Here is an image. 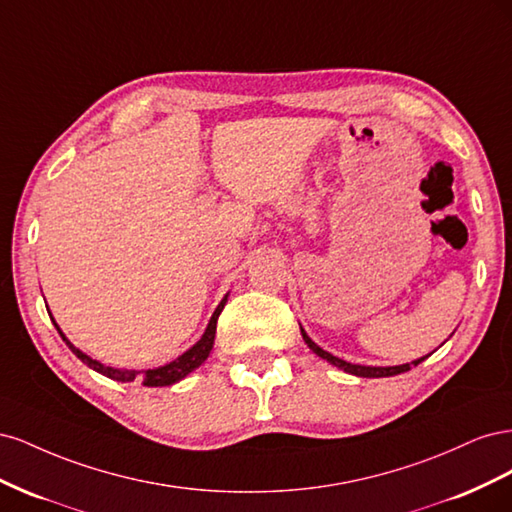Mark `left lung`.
Instances as JSON below:
<instances>
[{"label": "left lung", "mask_w": 512, "mask_h": 512, "mask_svg": "<svg viewBox=\"0 0 512 512\" xmlns=\"http://www.w3.org/2000/svg\"><path fill=\"white\" fill-rule=\"evenodd\" d=\"M301 335H303V339H305V344L309 346V350L312 352H316L320 359H324V361H329L331 365H335V367H339V369H344V371H348V374H352V376H361V378H389V376H397V374H404V371H410L412 369V365L416 367L418 363H423L427 356H421V359H416V361H412V363H406V365H395V367H367V365H354V363H348V361H344V359H337V356H333L331 352H327V350H322L318 344H314L312 339H309V335L301 329Z\"/></svg>", "instance_id": "left-lung-1"}]
</instances>
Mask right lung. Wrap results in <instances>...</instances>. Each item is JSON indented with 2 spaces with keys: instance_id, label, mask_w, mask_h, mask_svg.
Listing matches in <instances>:
<instances>
[{
  "instance_id": "right-lung-1",
  "label": "right lung",
  "mask_w": 512,
  "mask_h": 512,
  "mask_svg": "<svg viewBox=\"0 0 512 512\" xmlns=\"http://www.w3.org/2000/svg\"><path fill=\"white\" fill-rule=\"evenodd\" d=\"M226 301H228V294L220 301V305L215 307V312H213V316H211V320H209V324H207V329H205L203 337H200L198 342H196L190 350H185L181 356H177L175 361H170V363H166V365H162V367H156V369H145V371L117 369V367L102 365L100 361L91 359V356H87L85 352H81L72 342H68L66 335L61 333V329L57 327V322L53 320V316H51V320H53V324L57 327L59 335L64 337L66 346H68L76 356H79V359H81L87 367L98 371V374H102V376H106V378H111V380H117V382H141L143 386H170V384H175V382L183 380L185 376L190 374V371H194L196 367H200V365H203V363L207 361V356H209V352H211V348H213L215 327H218V318H220V314H222V309H224Z\"/></svg>"
}]
</instances>
